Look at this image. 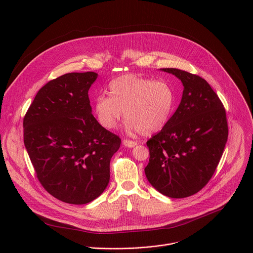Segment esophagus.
Listing matches in <instances>:
<instances>
[{"label": "esophagus", "instance_id": "obj_1", "mask_svg": "<svg viewBox=\"0 0 253 253\" xmlns=\"http://www.w3.org/2000/svg\"><path fill=\"white\" fill-rule=\"evenodd\" d=\"M123 145L125 147H128V148H132L134 146L137 145V142L135 141H131V140H127V139H124L123 140Z\"/></svg>", "mask_w": 253, "mask_h": 253}]
</instances>
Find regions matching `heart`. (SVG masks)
<instances>
[{"label":"heart","mask_w":253,"mask_h":253,"mask_svg":"<svg viewBox=\"0 0 253 253\" xmlns=\"http://www.w3.org/2000/svg\"><path fill=\"white\" fill-rule=\"evenodd\" d=\"M109 95L102 94L94 100V113L101 127L113 129L124 111L125 129L142 135L158 132L167 124L175 101L169 84L136 74L112 80Z\"/></svg>","instance_id":"b5f03b06"}]
</instances>
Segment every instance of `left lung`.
<instances>
[{"label":"left lung","instance_id":"1","mask_svg":"<svg viewBox=\"0 0 253 253\" xmlns=\"http://www.w3.org/2000/svg\"><path fill=\"white\" fill-rule=\"evenodd\" d=\"M160 70L177 77L184 88L175 113L147 141L150 158L144 171L157 191L184 198L201 190L219 163L228 137L226 113L201 77L175 68Z\"/></svg>","mask_w":253,"mask_h":253}]
</instances>
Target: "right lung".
I'll use <instances>...</instances> for the list:
<instances>
[{
    "label": "right lung",
    "instance_id": "1",
    "mask_svg": "<svg viewBox=\"0 0 253 253\" xmlns=\"http://www.w3.org/2000/svg\"><path fill=\"white\" fill-rule=\"evenodd\" d=\"M95 72L48 82L24 118V143L43 187L70 204H86L106 189L121 139L101 127L88 96Z\"/></svg>",
    "mask_w": 253,
    "mask_h": 253
}]
</instances>
